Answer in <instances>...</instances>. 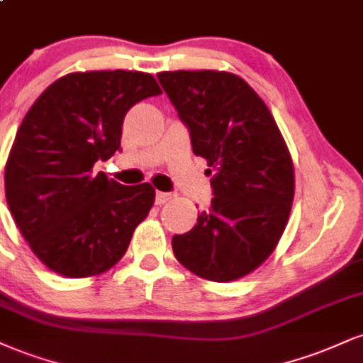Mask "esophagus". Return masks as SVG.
Returning a JSON list of instances; mask_svg holds the SVG:
<instances>
[{
    "instance_id": "obj_1",
    "label": "esophagus",
    "mask_w": 363,
    "mask_h": 363,
    "mask_svg": "<svg viewBox=\"0 0 363 363\" xmlns=\"http://www.w3.org/2000/svg\"><path fill=\"white\" fill-rule=\"evenodd\" d=\"M170 199H172V194H170V193H162V191H157V193H155V203L157 204H164Z\"/></svg>"
}]
</instances>
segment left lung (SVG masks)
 <instances>
[{
  "label": "left lung",
  "instance_id": "1",
  "mask_svg": "<svg viewBox=\"0 0 363 363\" xmlns=\"http://www.w3.org/2000/svg\"><path fill=\"white\" fill-rule=\"evenodd\" d=\"M157 77L189 128L194 155L215 170L211 206L193 230L174 235V255L208 281H237L264 264L282 237L294 199L291 154L269 108L242 77L225 71Z\"/></svg>",
  "mask_w": 363,
  "mask_h": 363
}]
</instances>
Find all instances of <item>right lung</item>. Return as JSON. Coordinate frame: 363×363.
Here are the masks:
<instances>
[{
    "label": "right lung",
    "mask_w": 363,
    "mask_h": 363,
    "mask_svg": "<svg viewBox=\"0 0 363 363\" xmlns=\"http://www.w3.org/2000/svg\"><path fill=\"white\" fill-rule=\"evenodd\" d=\"M160 93L145 72H72L25 115L4 165V194L20 233L50 270L91 277L125 255L155 189L123 186L93 167L120 148L126 111Z\"/></svg>",
    "instance_id": "obj_1"
}]
</instances>
